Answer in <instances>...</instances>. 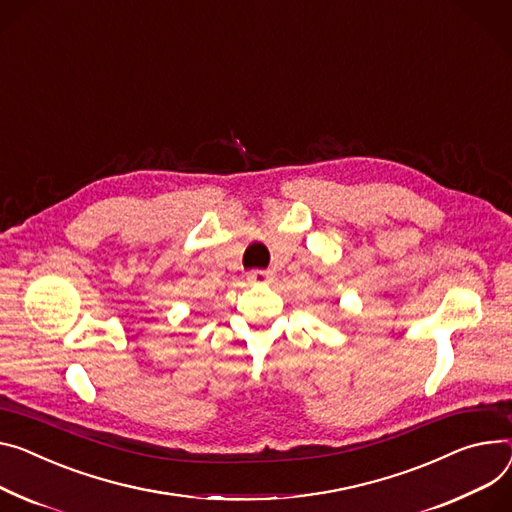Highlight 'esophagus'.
Here are the masks:
<instances>
[{
  "label": "esophagus",
  "instance_id": "34e87169",
  "mask_svg": "<svg viewBox=\"0 0 512 512\" xmlns=\"http://www.w3.org/2000/svg\"><path fill=\"white\" fill-rule=\"evenodd\" d=\"M272 277H274V274L270 270H258L256 268V270L248 272V281L250 283H270Z\"/></svg>",
  "mask_w": 512,
  "mask_h": 512
}]
</instances>
